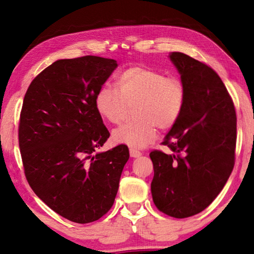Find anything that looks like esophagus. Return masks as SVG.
I'll use <instances>...</instances> for the list:
<instances>
[{
    "instance_id": "1",
    "label": "esophagus",
    "mask_w": 254,
    "mask_h": 254,
    "mask_svg": "<svg viewBox=\"0 0 254 254\" xmlns=\"http://www.w3.org/2000/svg\"><path fill=\"white\" fill-rule=\"evenodd\" d=\"M141 153L139 150H136V149H130V156L132 157V158H137V157H140L141 156Z\"/></svg>"
}]
</instances>
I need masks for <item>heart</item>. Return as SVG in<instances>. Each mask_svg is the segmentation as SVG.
Instances as JSON below:
<instances>
[{
	"mask_svg": "<svg viewBox=\"0 0 254 254\" xmlns=\"http://www.w3.org/2000/svg\"><path fill=\"white\" fill-rule=\"evenodd\" d=\"M118 91L103 86L95 96L98 114L112 124H119L130 107L134 120L112 133L115 143L143 148L153 142L158 127L169 130L183 115L187 100L186 87L176 76L142 65H132L115 78Z\"/></svg>",
	"mask_w": 254,
	"mask_h": 254,
	"instance_id": "obj_1",
	"label": "heart"
}]
</instances>
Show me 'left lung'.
<instances>
[{
  "label": "left lung",
  "mask_w": 254,
  "mask_h": 254,
  "mask_svg": "<svg viewBox=\"0 0 254 254\" xmlns=\"http://www.w3.org/2000/svg\"><path fill=\"white\" fill-rule=\"evenodd\" d=\"M171 62L182 75L187 100L183 115L161 144L150 152L151 194L163 214L185 218L200 213L216 198L235 163L234 103L212 67L183 53Z\"/></svg>",
  "instance_id": "obj_1"
}]
</instances>
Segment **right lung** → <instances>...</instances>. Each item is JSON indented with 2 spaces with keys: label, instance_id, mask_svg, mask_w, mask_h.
Wrapping results in <instances>:
<instances>
[{
  "label": "right lung",
  "instance_id": "obj_1",
  "mask_svg": "<svg viewBox=\"0 0 254 254\" xmlns=\"http://www.w3.org/2000/svg\"><path fill=\"white\" fill-rule=\"evenodd\" d=\"M117 66L97 56L57 60L31 81L21 109L19 147L30 187L79 224L111 209L130 157L126 144L95 153L110 136L95 96Z\"/></svg>",
  "mask_w": 254,
  "mask_h": 254
}]
</instances>
